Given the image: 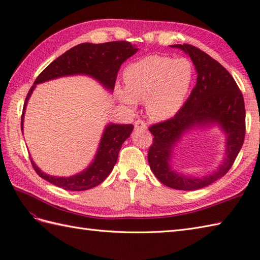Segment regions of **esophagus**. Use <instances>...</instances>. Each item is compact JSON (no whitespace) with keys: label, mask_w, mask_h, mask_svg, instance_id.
Here are the masks:
<instances>
[{"label":"esophagus","mask_w":260,"mask_h":260,"mask_svg":"<svg viewBox=\"0 0 260 260\" xmlns=\"http://www.w3.org/2000/svg\"><path fill=\"white\" fill-rule=\"evenodd\" d=\"M135 128H136V130H146L147 125H146L145 121H143L142 119H139L135 123Z\"/></svg>","instance_id":"obj_1"}]
</instances>
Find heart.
<instances>
[{"label": "heart", "instance_id": "obj_1", "mask_svg": "<svg viewBox=\"0 0 260 260\" xmlns=\"http://www.w3.org/2000/svg\"><path fill=\"white\" fill-rule=\"evenodd\" d=\"M123 79L125 89H116L122 103L133 107L137 101H146L148 115L166 120L182 107L195 79V67L187 58L149 55L125 68Z\"/></svg>", "mask_w": 260, "mask_h": 260}]
</instances>
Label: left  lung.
I'll use <instances>...</instances> for the list:
<instances>
[{
    "mask_svg": "<svg viewBox=\"0 0 260 260\" xmlns=\"http://www.w3.org/2000/svg\"><path fill=\"white\" fill-rule=\"evenodd\" d=\"M190 55L198 73L196 85L180 111L168 120L152 124L153 144L147 160L156 178L176 190L193 191L223 177L237 158L245 138V105L230 73L208 54L190 44H175ZM217 123L227 135L226 157L219 169L203 178L184 176L171 169L172 148L188 128Z\"/></svg>",
    "mask_w": 260,
    "mask_h": 260,
    "instance_id": "left-lung-1",
    "label": "left lung"
}]
</instances>
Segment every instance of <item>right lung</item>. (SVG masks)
Masks as SVG:
<instances>
[{"label": "right lung", "instance_id": "1", "mask_svg": "<svg viewBox=\"0 0 260 260\" xmlns=\"http://www.w3.org/2000/svg\"><path fill=\"white\" fill-rule=\"evenodd\" d=\"M137 51L138 49L132 46L130 42L113 41L101 44L81 43L60 55L38 76L34 85L30 88L22 108L21 130L27 102L36 88V84L58 77L88 75L100 81L106 89L112 91L121 64L133 54H136ZM132 130V124L109 123L102 136L98 153L92 164L80 174L72 177L49 176L39 169L32 159L30 160L37 174L50 183L68 191L89 190L103 182L111 174L121 145L130 137Z\"/></svg>", "mask_w": 260, "mask_h": 260}]
</instances>
